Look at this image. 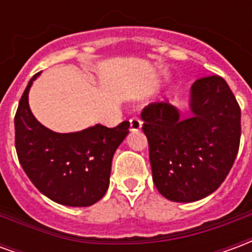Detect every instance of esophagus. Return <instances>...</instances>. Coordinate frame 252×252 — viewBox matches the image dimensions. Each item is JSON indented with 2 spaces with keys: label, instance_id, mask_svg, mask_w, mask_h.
Listing matches in <instances>:
<instances>
[{
  "label": "esophagus",
  "instance_id": "obj_1",
  "mask_svg": "<svg viewBox=\"0 0 252 252\" xmlns=\"http://www.w3.org/2000/svg\"><path fill=\"white\" fill-rule=\"evenodd\" d=\"M143 123L140 119H137V117H132L131 120H129V129L132 132L135 131H140V128H142Z\"/></svg>",
  "mask_w": 252,
  "mask_h": 252
}]
</instances>
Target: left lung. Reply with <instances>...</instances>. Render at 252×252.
Masks as SVG:
<instances>
[{
    "label": "left lung",
    "mask_w": 252,
    "mask_h": 252,
    "mask_svg": "<svg viewBox=\"0 0 252 252\" xmlns=\"http://www.w3.org/2000/svg\"><path fill=\"white\" fill-rule=\"evenodd\" d=\"M190 113L169 102L142 112L154 184L175 202L212 194L232 167L240 143V108L219 75L197 79L190 88Z\"/></svg>",
    "instance_id": "8db88e82"
}]
</instances>
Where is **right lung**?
I'll list each match as a JSON object with an SVG mask.
<instances>
[{"instance_id":"1","label":"right lung","mask_w":252,"mask_h":252,"mask_svg":"<svg viewBox=\"0 0 252 252\" xmlns=\"http://www.w3.org/2000/svg\"><path fill=\"white\" fill-rule=\"evenodd\" d=\"M40 75L31 78L14 116L16 151L31 182L58 204L90 206L109 188L113 154L128 135L129 121L115 128L101 124L83 131L58 133L31 112L28 93Z\"/></svg>"}]
</instances>
